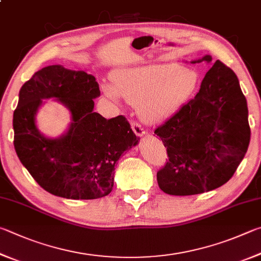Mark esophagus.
Returning <instances> with one entry per match:
<instances>
[{
	"mask_svg": "<svg viewBox=\"0 0 261 261\" xmlns=\"http://www.w3.org/2000/svg\"><path fill=\"white\" fill-rule=\"evenodd\" d=\"M131 129H132V131L135 132V135H136L137 137H143V136H145V130L143 129V127H141L140 124H138V123L131 122Z\"/></svg>",
	"mask_w": 261,
	"mask_h": 261,
	"instance_id": "34e87169",
	"label": "esophagus"
}]
</instances>
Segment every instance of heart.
Listing matches in <instances>:
<instances>
[{
	"instance_id": "1",
	"label": "heart",
	"mask_w": 261,
	"mask_h": 261,
	"mask_svg": "<svg viewBox=\"0 0 261 261\" xmlns=\"http://www.w3.org/2000/svg\"><path fill=\"white\" fill-rule=\"evenodd\" d=\"M200 75L177 64H148L123 67L113 75V84L103 91L118 101L121 97L138 105L140 117L148 124H160L181 108L195 93Z\"/></svg>"
}]
</instances>
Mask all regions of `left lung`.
I'll use <instances>...</instances> for the list:
<instances>
[{"instance_id":"1","label":"left lung","mask_w":261,"mask_h":261,"mask_svg":"<svg viewBox=\"0 0 261 261\" xmlns=\"http://www.w3.org/2000/svg\"><path fill=\"white\" fill-rule=\"evenodd\" d=\"M210 64L205 55L192 60ZM248 103L239 79L217 60L196 96L156 127L169 161L158 172L165 194L195 195L222 186L233 177L250 144Z\"/></svg>"}]
</instances>
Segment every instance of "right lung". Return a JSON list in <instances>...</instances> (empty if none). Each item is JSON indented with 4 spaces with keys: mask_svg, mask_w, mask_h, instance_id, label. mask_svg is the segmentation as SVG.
Instances as JSON below:
<instances>
[{
    "mask_svg": "<svg viewBox=\"0 0 261 261\" xmlns=\"http://www.w3.org/2000/svg\"><path fill=\"white\" fill-rule=\"evenodd\" d=\"M100 96L96 77L84 70L51 65L22 85L13 113L16 153L32 177L52 195L68 200H94L112 192L115 164L139 138L122 115L106 120L93 112ZM54 98L68 108L71 123L51 139L36 124L43 100Z\"/></svg>",
    "mask_w": 261,
    "mask_h": 261,
    "instance_id": "obj_1",
    "label": "right lung"
}]
</instances>
